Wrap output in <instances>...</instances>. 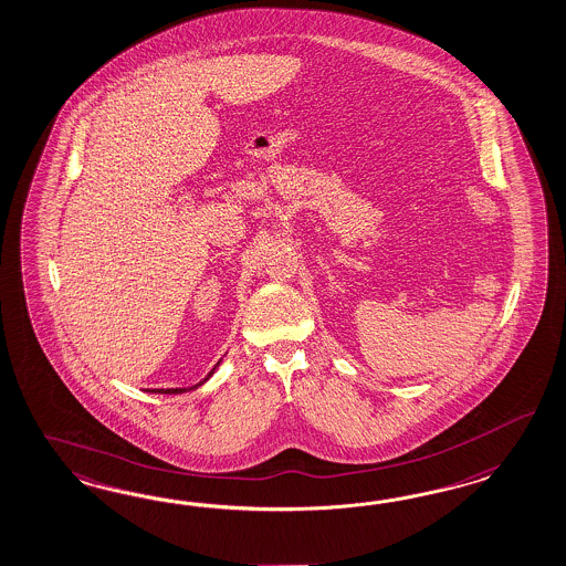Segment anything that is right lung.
Instances as JSON below:
<instances>
[{"label": "right lung", "mask_w": 566, "mask_h": 566, "mask_svg": "<svg viewBox=\"0 0 566 566\" xmlns=\"http://www.w3.org/2000/svg\"><path fill=\"white\" fill-rule=\"evenodd\" d=\"M219 364H221V359H219V361H217V366H219ZM217 366H214V368H217ZM214 368H212V370L209 371V376H207V378H205V380H202V382H198V385H195V387H190V388H153V390H148V392H161V395H179V392H186V390H192V388H198V387H200V385H205V382H207V380H209L210 376H212V371H214Z\"/></svg>", "instance_id": "obj_1"}]
</instances>
